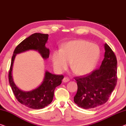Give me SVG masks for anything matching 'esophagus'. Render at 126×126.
<instances>
[{"instance_id": "obj_1", "label": "esophagus", "mask_w": 126, "mask_h": 126, "mask_svg": "<svg viewBox=\"0 0 126 126\" xmlns=\"http://www.w3.org/2000/svg\"><path fill=\"white\" fill-rule=\"evenodd\" d=\"M69 81H70V79H69L68 78H67V77H64L63 79V83H67Z\"/></svg>"}]
</instances>
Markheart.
Wrapping results in <instances>:
<instances>
[{
	"label": "heart",
	"instance_id": "1",
	"mask_svg": "<svg viewBox=\"0 0 126 126\" xmlns=\"http://www.w3.org/2000/svg\"><path fill=\"white\" fill-rule=\"evenodd\" d=\"M100 57L98 46L84 40H74L65 43L61 51L53 53L52 62L56 71L62 72L71 63L72 72L77 75L89 74L95 68Z\"/></svg>",
	"mask_w": 126,
	"mask_h": 126
}]
</instances>
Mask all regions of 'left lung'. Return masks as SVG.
<instances>
[{"mask_svg": "<svg viewBox=\"0 0 126 126\" xmlns=\"http://www.w3.org/2000/svg\"><path fill=\"white\" fill-rule=\"evenodd\" d=\"M104 58L100 68L86 77H77L78 91L74 98L79 107L91 109L107 102L117 82V60L107 43Z\"/></svg>", "mask_w": 126, "mask_h": 126, "instance_id": "left-lung-1", "label": "left lung"}]
</instances>
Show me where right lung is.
Instances as JSON below:
<instances>
[{
  "mask_svg": "<svg viewBox=\"0 0 126 126\" xmlns=\"http://www.w3.org/2000/svg\"><path fill=\"white\" fill-rule=\"evenodd\" d=\"M48 35L35 33L21 42L14 51L8 74V79L15 98L21 104L32 109H42L52 102L54 91L61 84L63 75H57L46 71L43 80L38 87L30 91H23L16 86L12 77V68L16 55L28 50L38 51L44 59L49 58V49L46 47Z\"/></svg>",
  "mask_w": 126,
  "mask_h": 126,
  "instance_id": "obj_1",
  "label": "right lung"
}]
</instances>
